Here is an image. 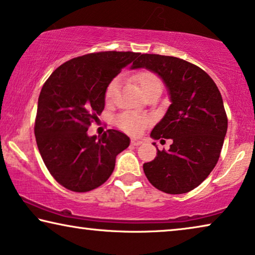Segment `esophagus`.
<instances>
[{
    "label": "esophagus",
    "mask_w": 255,
    "mask_h": 255,
    "mask_svg": "<svg viewBox=\"0 0 255 255\" xmlns=\"http://www.w3.org/2000/svg\"><path fill=\"white\" fill-rule=\"evenodd\" d=\"M139 144H142V140L138 139V138H132L131 139V145L132 146H138Z\"/></svg>",
    "instance_id": "1"
}]
</instances>
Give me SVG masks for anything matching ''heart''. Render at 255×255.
I'll return each instance as SVG.
<instances>
[{
    "instance_id": "obj_1",
    "label": "heart",
    "mask_w": 255,
    "mask_h": 255,
    "mask_svg": "<svg viewBox=\"0 0 255 255\" xmlns=\"http://www.w3.org/2000/svg\"><path fill=\"white\" fill-rule=\"evenodd\" d=\"M131 80L132 82L138 87V89L140 90V93L143 94V96H145L151 89L155 88V87H161V81L160 79L158 78V75L153 73V72L147 70L138 71L137 73L132 75ZM118 85H119L118 79H113L112 81L109 83L108 87H106L105 100L108 102H111L113 100V97H115L118 90ZM149 124L150 119L147 117L132 115V113H123V115L118 117L117 119L118 127L131 135L139 134V132Z\"/></svg>"
}]
</instances>
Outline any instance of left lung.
<instances>
[{
  "mask_svg": "<svg viewBox=\"0 0 255 255\" xmlns=\"http://www.w3.org/2000/svg\"><path fill=\"white\" fill-rule=\"evenodd\" d=\"M131 68L158 74L170 100L150 136L172 138L173 144L168 151L157 149L154 160L143 165L144 173L160 191L170 195L191 191L210 175L225 142L228 119L220 90L206 72L176 57L143 54Z\"/></svg>",
  "mask_w": 255,
  "mask_h": 255,
  "instance_id": "8db88e82",
  "label": "left lung"
}]
</instances>
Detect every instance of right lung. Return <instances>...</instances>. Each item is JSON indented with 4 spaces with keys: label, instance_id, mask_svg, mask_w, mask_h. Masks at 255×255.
I'll use <instances>...</instances> for the list:
<instances>
[{
    "label": "right lung",
    "instance_id": "1",
    "mask_svg": "<svg viewBox=\"0 0 255 255\" xmlns=\"http://www.w3.org/2000/svg\"><path fill=\"white\" fill-rule=\"evenodd\" d=\"M139 56L103 51L77 57L57 67L41 89L34 126L44 165L55 180L74 192L100 187L111 176L117 155L130 139L109 129L89 136L88 127L105 106V89Z\"/></svg>",
    "mask_w": 255,
    "mask_h": 255
}]
</instances>
